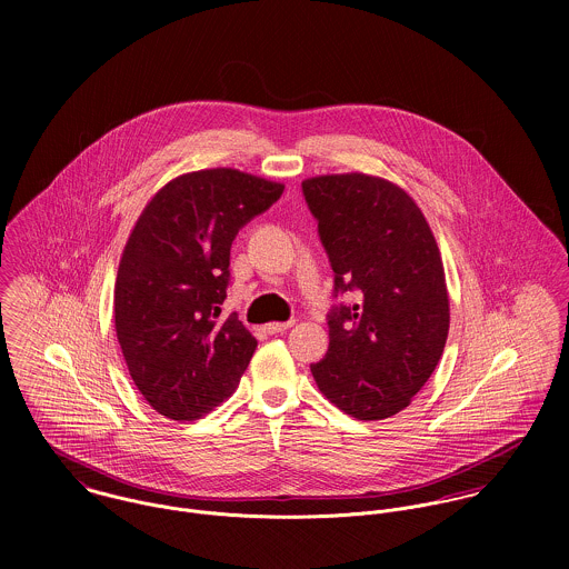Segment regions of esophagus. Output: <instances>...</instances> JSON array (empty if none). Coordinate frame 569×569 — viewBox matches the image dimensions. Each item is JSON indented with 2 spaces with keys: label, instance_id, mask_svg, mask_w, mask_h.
I'll return each mask as SVG.
<instances>
[{
  "label": "esophagus",
  "instance_id": "esophagus-1",
  "mask_svg": "<svg viewBox=\"0 0 569 569\" xmlns=\"http://www.w3.org/2000/svg\"><path fill=\"white\" fill-rule=\"evenodd\" d=\"M293 326V320H289V322H271V325H264V332L267 335H278V332H284L287 328H291Z\"/></svg>",
  "mask_w": 569,
  "mask_h": 569
}]
</instances>
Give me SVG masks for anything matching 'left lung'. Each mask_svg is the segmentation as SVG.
I'll use <instances>...</instances> for the list:
<instances>
[{
    "label": "left lung",
    "mask_w": 569,
    "mask_h": 569,
    "mask_svg": "<svg viewBox=\"0 0 569 569\" xmlns=\"http://www.w3.org/2000/svg\"><path fill=\"white\" fill-rule=\"evenodd\" d=\"M332 278L328 352L311 363L326 399L359 420L399 413L436 370L449 298L436 239L399 186L361 172L302 181Z\"/></svg>",
    "instance_id": "obj_1"
}]
</instances>
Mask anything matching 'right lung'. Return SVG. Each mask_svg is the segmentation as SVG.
<instances>
[{
    "label": "right lung",
    "instance_id": "obj_1",
    "mask_svg": "<svg viewBox=\"0 0 569 569\" xmlns=\"http://www.w3.org/2000/svg\"><path fill=\"white\" fill-rule=\"evenodd\" d=\"M284 186L232 168L181 174L140 214L120 260L113 318L142 397L172 420L223 403L258 346L232 313L219 320L239 230Z\"/></svg>",
    "mask_w": 569,
    "mask_h": 569
}]
</instances>
